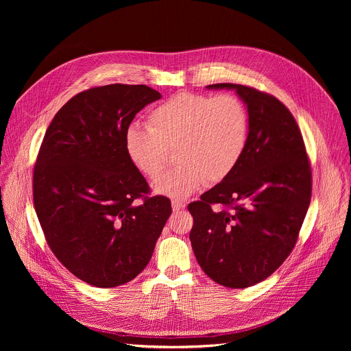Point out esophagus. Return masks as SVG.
Wrapping results in <instances>:
<instances>
[{"instance_id": "34e87169", "label": "esophagus", "mask_w": 351, "mask_h": 351, "mask_svg": "<svg viewBox=\"0 0 351 351\" xmlns=\"http://www.w3.org/2000/svg\"><path fill=\"white\" fill-rule=\"evenodd\" d=\"M184 207H186V204L182 203V202H178V199H173V202H172V210H173V211L183 210Z\"/></svg>"}]
</instances>
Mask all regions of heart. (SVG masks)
<instances>
[{
    "instance_id": "1",
    "label": "heart",
    "mask_w": 351,
    "mask_h": 351,
    "mask_svg": "<svg viewBox=\"0 0 351 351\" xmlns=\"http://www.w3.org/2000/svg\"><path fill=\"white\" fill-rule=\"evenodd\" d=\"M148 129L130 125L125 152L133 167L157 179L175 148L178 167L156 183L158 194L183 199L206 182L219 183L239 164L248 138V114L234 94L178 93L148 115Z\"/></svg>"
}]
</instances>
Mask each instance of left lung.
I'll return each mask as SVG.
<instances>
[{"label": "left lung", "mask_w": 351, "mask_h": 351, "mask_svg": "<svg viewBox=\"0 0 351 351\" xmlns=\"http://www.w3.org/2000/svg\"><path fill=\"white\" fill-rule=\"evenodd\" d=\"M207 88L236 90L247 107L248 138L233 172L187 206L190 241L214 282L244 289L291 253L311 202V167L295 119L276 97L233 83Z\"/></svg>", "instance_id": "left-lung-1"}]
</instances>
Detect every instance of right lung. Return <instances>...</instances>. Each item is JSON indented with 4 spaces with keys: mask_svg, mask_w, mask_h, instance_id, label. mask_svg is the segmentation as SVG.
I'll list each match as a JSON object with an SVG mask.
<instances>
[{
    "mask_svg": "<svg viewBox=\"0 0 351 351\" xmlns=\"http://www.w3.org/2000/svg\"><path fill=\"white\" fill-rule=\"evenodd\" d=\"M161 94L144 84L84 90L49 123L33 171V202L47 244L76 278L95 287L134 279L172 214L149 197L125 152L136 114Z\"/></svg>",
    "mask_w": 351,
    "mask_h": 351,
    "instance_id": "right-lung-1",
    "label": "right lung"
}]
</instances>
